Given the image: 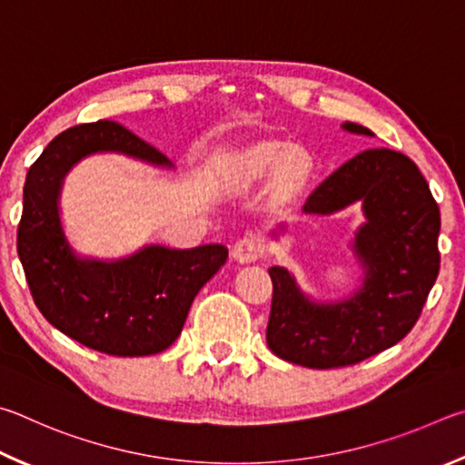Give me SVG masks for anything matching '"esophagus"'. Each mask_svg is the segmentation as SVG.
<instances>
[{"label":"esophagus","mask_w":465,"mask_h":465,"mask_svg":"<svg viewBox=\"0 0 465 465\" xmlns=\"http://www.w3.org/2000/svg\"><path fill=\"white\" fill-rule=\"evenodd\" d=\"M262 253H263L262 239L255 237V234H245V237H241L237 242H234L231 251L232 259H237L239 263L255 262Z\"/></svg>","instance_id":"esophagus-1"}]
</instances>
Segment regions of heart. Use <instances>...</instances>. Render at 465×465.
<instances>
[{
    "label": "heart",
    "instance_id": "1",
    "mask_svg": "<svg viewBox=\"0 0 465 465\" xmlns=\"http://www.w3.org/2000/svg\"><path fill=\"white\" fill-rule=\"evenodd\" d=\"M282 167V173L286 177V182H296L302 165H300V159L290 154L288 149H283L280 144H267L259 146V149L251 151L249 159L245 163V171H242V179L245 182H253V179L265 177L278 171Z\"/></svg>",
    "mask_w": 465,
    "mask_h": 465
}]
</instances>
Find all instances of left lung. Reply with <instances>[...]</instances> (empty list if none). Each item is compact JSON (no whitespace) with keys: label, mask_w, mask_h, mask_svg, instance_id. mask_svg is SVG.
I'll use <instances>...</instances> for the list:
<instances>
[{"label":"left lung","mask_w":465,"mask_h":465,"mask_svg":"<svg viewBox=\"0 0 465 465\" xmlns=\"http://www.w3.org/2000/svg\"><path fill=\"white\" fill-rule=\"evenodd\" d=\"M343 130L373 136L345 122ZM360 203L351 251L361 283L351 296L314 300L286 267L273 265L267 345L314 370L360 363L409 335L439 273V206L419 167L402 153L368 149L343 163L306 200L304 214L331 216ZM286 226L272 234L278 239Z\"/></svg>","instance_id":"obj_1"}]
</instances>
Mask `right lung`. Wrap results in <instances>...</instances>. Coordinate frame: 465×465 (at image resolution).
Returning a JSON list of instances; mask_svg holds the SVG:
<instances>
[{
  "label": "right lung",
  "instance_id": "obj_1",
  "mask_svg": "<svg viewBox=\"0 0 465 465\" xmlns=\"http://www.w3.org/2000/svg\"><path fill=\"white\" fill-rule=\"evenodd\" d=\"M95 153H118L171 169L165 154L110 120L79 124L48 143L28 169L18 255L45 319L95 351L118 357L161 353L183 329L193 298L224 265V245H144L120 259L81 257L61 223L69 171Z\"/></svg>",
  "mask_w": 465,
  "mask_h": 465
}]
</instances>
